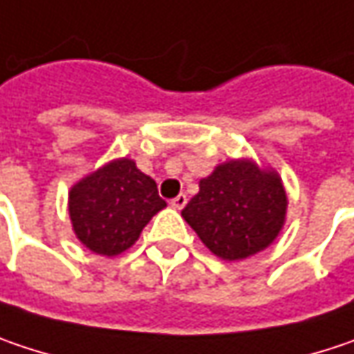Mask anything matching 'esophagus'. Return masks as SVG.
Returning <instances> with one entry per match:
<instances>
[{
  "label": "esophagus",
  "instance_id": "esophagus-1",
  "mask_svg": "<svg viewBox=\"0 0 354 354\" xmlns=\"http://www.w3.org/2000/svg\"><path fill=\"white\" fill-rule=\"evenodd\" d=\"M186 202H188V198H186V194H178L176 198H172V208H176V210H182L184 206H186Z\"/></svg>",
  "mask_w": 354,
  "mask_h": 354
}]
</instances>
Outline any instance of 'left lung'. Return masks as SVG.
Masks as SVG:
<instances>
[{"label":"left lung","mask_w":354,"mask_h":354,"mask_svg":"<svg viewBox=\"0 0 354 354\" xmlns=\"http://www.w3.org/2000/svg\"><path fill=\"white\" fill-rule=\"evenodd\" d=\"M286 194L279 174L250 160H230L200 180V192L182 210L200 240L224 260L264 250L279 236Z\"/></svg>","instance_id":"left-lung-1"}]
</instances>
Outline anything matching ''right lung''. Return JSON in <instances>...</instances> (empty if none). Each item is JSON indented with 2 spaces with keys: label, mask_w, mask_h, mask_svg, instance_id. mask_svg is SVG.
Instances as JSON below:
<instances>
[{
  "label": "right lung",
  "mask_w": 354,
  "mask_h": 354,
  "mask_svg": "<svg viewBox=\"0 0 354 354\" xmlns=\"http://www.w3.org/2000/svg\"><path fill=\"white\" fill-rule=\"evenodd\" d=\"M166 206L156 182L128 158L114 160L80 180L70 192L73 232L92 252L115 257Z\"/></svg>",
  "instance_id": "obj_1"
}]
</instances>
